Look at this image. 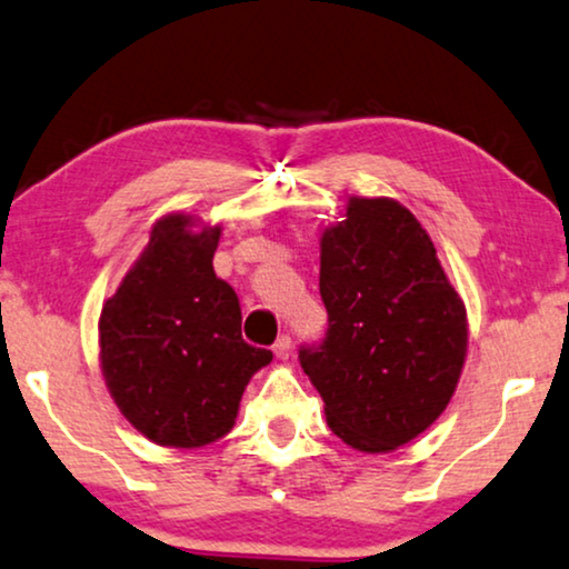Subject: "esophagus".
Returning <instances> with one entry per match:
<instances>
[{
    "label": "esophagus",
    "mask_w": 569,
    "mask_h": 569,
    "mask_svg": "<svg viewBox=\"0 0 569 569\" xmlns=\"http://www.w3.org/2000/svg\"><path fill=\"white\" fill-rule=\"evenodd\" d=\"M273 353H276L278 361H288V358H291V353H293V342H291V338H288V335H281V338L276 340Z\"/></svg>",
    "instance_id": "esophagus-1"
}]
</instances>
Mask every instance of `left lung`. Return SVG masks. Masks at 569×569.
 Masks as SVG:
<instances>
[{
	"label": "left lung",
	"mask_w": 569,
	"mask_h": 569,
	"mask_svg": "<svg viewBox=\"0 0 569 569\" xmlns=\"http://www.w3.org/2000/svg\"><path fill=\"white\" fill-rule=\"evenodd\" d=\"M322 346L301 348L327 426L389 453L441 418L469 346L467 307L420 221L395 198L350 196L319 239Z\"/></svg>",
	"instance_id": "obj_1"
}]
</instances>
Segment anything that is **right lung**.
Masks as SVG:
<instances>
[{"instance_id":"obj_1","label":"right lung","mask_w":569,"mask_h":569,"mask_svg":"<svg viewBox=\"0 0 569 569\" xmlns=\"http://www.w3.org/2000/svg\"><path fill=\"white\" fill-rule=\"evenodd\" d=\"M221 223L167 213L100 311V368L151 443L201 448L234 428L244 387L273 361L242 340V311L213 273Z\"/></svg>"}]
</instances>
